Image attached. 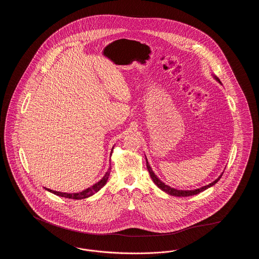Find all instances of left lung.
Segmentation results:
<instances>
[{"label":"left lung","instance_id":"8db88e82","mask_svg":"<svg viewBox=\"0 0 259 259\" xmlns=\"http://www.w3.org/2000/svg\"><path fill=\"white\" fill-rule=\"evenodd\" d=\"M214 77H215V79H217L220 83H222L221 80H220L217 76H214ZM146 159H147V158H146ZM147 168H148V172H149V175H150L151 180L153 181V183H154L155 185H157V186L160 188L161 190L165 191L166 193H168V194H170V195H172V196H177V197H187V196L196 195L198 193H200V192L206 190L207 188H209L210 186L215 185V184L220 181V179L222 178V176L223 175V172H222V175H221L214 182L210 183L209 185H205V186H203V187L197 188V189H194V190H179V189L172 188V187L169 186V185H165L163 182H161L160 180L156 177V175L153 172L152 169L150 168V166H149V164H148V159H147Z\"/></svg>","mask_w":259,"mask_h":259}]
</instances>
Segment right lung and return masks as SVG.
<instances>
[{
    "mask_svg": "<svg viewBox=\"0 0 259 259\" xmlns=\"http://www.w3.org/2000/svg\"><path fill=\"white\" fill-rule=\"evenodd\" d=\"M110 171H111V168H109V171L106 172V175L103 177V179L98 182L97 184H95L94 185H92L91 187H88L85 190L81 191V192H78V193H63V192H59V191H55V190H51L50 188H46L47 190H49L51 193L55 194V195H58V196H61V197L69 198V199H75V200H80V199H84V198L89 197L93 194H95L96 192H98L99 190L104 186V185L107 184V181L109 179V176H110Z\"/></svg>",
    "mask_w": 259,
    "mask_h": 259,
    "instance_id": "right-lung-1",
    "label": "right lung"
}]
</instances>
